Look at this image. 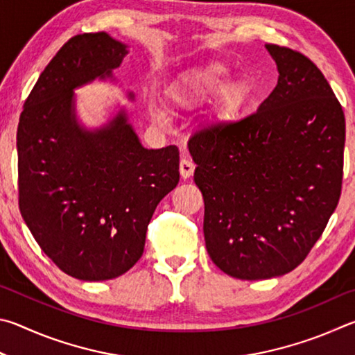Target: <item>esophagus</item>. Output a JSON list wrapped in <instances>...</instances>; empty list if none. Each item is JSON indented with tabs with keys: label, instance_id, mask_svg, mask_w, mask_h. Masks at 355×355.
Returning a JSON list of instances; mask_svg holds the SVG:
<instances>
[{
	"label": "esophagus",
	"instance_id": "34e87169",
	"mask_svg": "<svg viewBox=\"0 0 355 355\" xmlns=\"http://www.w3.org/2000/svg\"><path fill=\"white\" fill-rule=\"evenodd\" d=\"M179 171H181V176L184 179H187L190 176H193L195 173V164L191 162L189 157H182L181 164H179Z\"/></svg>",
	"mask_w": 355,
	"mask_h": 355
}]
</instances>
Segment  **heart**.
I'll return each instance as SVG.
<instances>
[{"instance_id":"heart-1","label":"heart","mask_w":355,"mask_h":355,"mask_svg":"<svg viewBox=\"0 0 355 355\" xmlns=\"http://www.w3.org/2000/svg\"><path fill=\"white\" fill-rule=\"evenodd\" d=\"M227 78V67L221 64L198 68L182 74L168 87L165 101L174 109H193L218 93L212 112L214 118L218 121L235 120L251 99L252 89L243 79L231 80L226 85ZM151 115L154 120L164 121V114L157 107H151Z\"/></svg>"}]
</instances>
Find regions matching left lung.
Instances as JSON below:
<instances>
[{
  "mask_svg": "<svg viewBox=\"0 0 355 355\" xmlns=\"http://www.w3.org/2000/svg\"><path fill=\"white\" fill-rule=\"evenodd\" d=\"M277 85L257 112L190 137L204 198V239L226 275L259 281L287 275L312 250L337 207L346 124L312 60L265 45Z\"/></svg>",
  "mask_w": 355,
  "mask_h": 355,
  "instance_id": "left-lung-1",
  "label": "left lung"
}]
</instances>
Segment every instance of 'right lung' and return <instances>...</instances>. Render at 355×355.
Segmentation results:
<instances>
[{"mask_svg": "<svg viewBox=\"0 0 355 355\" xmlns=\"http://www.w3.org/2000/svg\"><path fill=\"white\" fill-rule=\"evenodd\" d=\"M126 54L105 33L71 37L37 79L18 123L21 216L42 251L80 281L132 268L155 207L179 182L178 146L143 148L123 109L99 129L76 120L73 90L112 78Z\"/></svg>", "mask_w": 355, "mask_h": 355, "instance_id": "right-lung-1", "label": "right lung"}]
</instances>
